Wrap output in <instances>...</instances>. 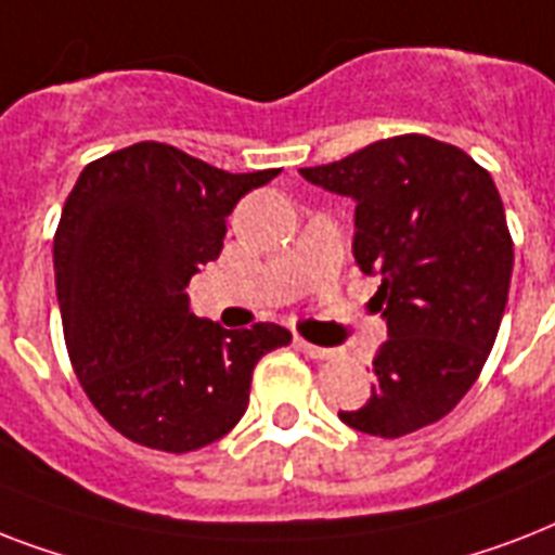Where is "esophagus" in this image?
<instances>
[{"instance_id": "esophagus-1", "label": "esophagus", "mask_w": 555, "mask_h": 555, "mask_svg": "<svg viewBox=\"0 0 555 555\" xmlns=\"http://www.w3.org/2000/svg\"><path fill=\"white\" fill-rule=\"evenodd\" d=\"M296 348H299V351H305L308 357H313V360H331V357L337 354L334 348L313 346V343H308V339H302V337H296Z\"/></svg>"}]
</instances>
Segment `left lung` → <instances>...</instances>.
<instances>
[{
  "mask_svg": "<svg viewBox=\"0 0 555 555\" xmlns=\"http://www.w3.org/2000/svg\"><path fill=\"white\" fill-rule=\"evenodd\" d=\"M299 172L357 201L354 259L379 276L388 325L371 400L339 421L374 438L438 423L481 374L507 305L513 235L495 181L464 150L414 132Z\"/></svg>",
  "mask_w": 555,
  "mask_h": 555,
  "instance_id": "1",
  "label": "left lung"
}]
</instances>
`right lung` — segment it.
<instances>
[{"mask_svg": "<svg viewBox=\"0 0 555 555\" xmlns=\"http://www.w3.org/2000/svg\"><path fill=\"white\" fill-rule=\"evenodd\" d=\"M279 169L233 176L167 143L91 160L54 233L63 337L82 391L112 429L184 455L224 438L253 369L291 331H227L190 311L192 273L224 247V218Z\"/></svg>", "mask_w": 555, "mask_h": 555, "instance_id": "add662e5", "label": "right lung"}]
</instances>
